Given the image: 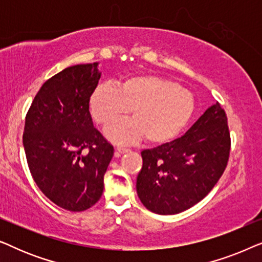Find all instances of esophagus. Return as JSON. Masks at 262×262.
Returning a JSON list of instances; mask_svg holds the SVG:
<instances>
[{
  "mask_svg": "<svg viewBox=\"0 0 262 262\" xmlns=\"http://www.w3.org/2000/svg\"><path fill=\"white\" fill-rule=\"evenodd\" d=\"M128 151H130V149L123 148V146H118V148L116 149V156H120V154H125Z\"/></svg>",
  "mask_w": 262,
  "mask_h": 262,
  "instance_id": "esophagus-1",
  "label": "esophagus"
}]
</instances>
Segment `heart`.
Wrapping results in <instances>:
<instances>
[{
    "label": "heart",
    "instance_id": "1",
    "mask_svg": "<svg viewBox=\"0 0 262 262\" xmlns=\"http://www.w3.org/2000/svg\"><path fill=\"white\" fill-rule=\"evenodd\" d=\"M89 108L94 120L103 126L132 110L135 119L106 128L111 141L128 144L145 137L150 144H162L187 125L194 112V99L177 82L146 74L125 78L118 87L99 84L89 99Z\"/></svg>",
    "mask_w": 262,
    "mask_h": 262
}]
</instances>
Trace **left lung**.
Listing matches in <instances>:
<instances>
[{
  "label": "left lung",
  "instance_id": "8db88e82",
  "mask_svg": "<svg viewBox=\"0 0 262 262\" xmlns=\"http://www.w3.org/2000/svg\"><path fill=\"white\" fill-rule=\"evenodd\" d=\"M230 143L227 114L216 102L182 137L143 150L136 184L143 205L159 214H175L195 205L224 173Z\"/></svg>",
  "mask_w": 262,
  "mask_h": 262
}]
</instances>
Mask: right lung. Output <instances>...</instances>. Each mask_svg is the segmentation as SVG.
I'll list each match as a JSON object with an SVG mask.
<instances>
[{
  "instance_id": "right-lung-1",
  "label": "right lung",
  "mask_w": 262,
  "mask_h": 262,
  "mask_svg": "<svg viewBox=\"0 0 262 262\" xmlns=\"http://www.w3.org/2000/svg\"><path fill=\"white\" fill-rule=\"evenodd\" d=\"M98 66L77 64L49 78L25 120L23 143L32 178L52 203L74 212L101 198L114 152L89 112L101 76Z\"/></svg>"
}]
</instances>
